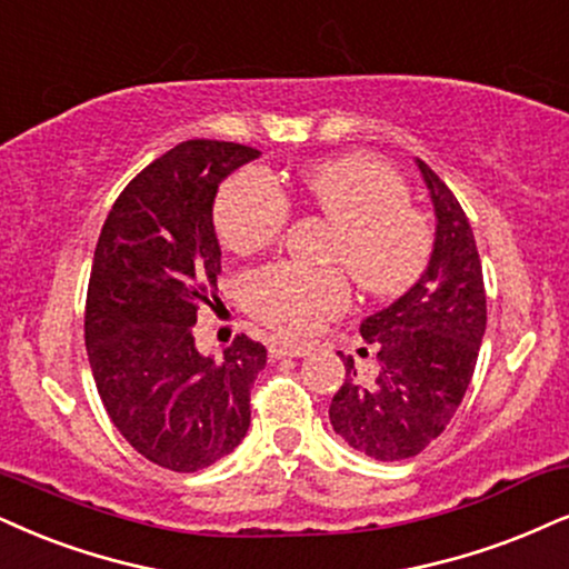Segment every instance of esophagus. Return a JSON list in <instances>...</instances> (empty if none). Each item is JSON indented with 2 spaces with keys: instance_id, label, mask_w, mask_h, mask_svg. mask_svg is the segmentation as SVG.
I'll return each mask as SVG.
<instances>
[{
  "instance_id": "34e87169",
  "label": "esophagus",
  "mask_w": 569,
  "mask_h": 569,
  "mask_svg": "<svg viewBox=\"0 0 569 569\" xmlns=\"http://www.w3.org/2000/svg\"><path fill=\"white\" fill-rule=\"evenodd\" d=\"M269 353L277 356V359H303V356L311 353V346L306 342H290V340H269Z\"/></svg>"
}]
</instances>
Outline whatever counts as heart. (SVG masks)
I'll use <instances>...</instances> for the list:
<instances>
[{
    "label": "heart",
    "instance_id": "1",
    "mask_svg": "<svg viewBox=\"0 0 569 569\" xmlns=\"http://www.w3.org/2000/svg\"><path fill=\"white\" fill-rule=\"evenodd\" d=\"M298 194L338 223L329 261L348 266L363 290L396 296L422 277L432 256V227L409 202V184L396 168L371 158L325 160L306 168ZM290 216V194L263 166L234 171L216 194V231L240 256L279 240ZM242 296L263 327L303 338L346 311L350 282L340 266L277 261L250 271Z\"/></svg>",
    "mask_w": 569,
    "mask_h": 569
}]
</instances>
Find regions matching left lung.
Returning a JSON list of instances; mask_svg holds the SVG:
<instances>
[{
	"instance_id": "left-lung-1",
	"label": "left lung",
	"mask_w": 569,
	"mask_h": 569,
	"mask_svg": "<svg viewBox=\"0 0 569 569\" xmlns=\"http://www.w3.org/2000/svg\"><path fill=\"white\" fill-rule=\"evenodd\" d=\"M438 216L427 271L396 303L363 319L361 338L377 350V377L346 382L329 406L335 432L377 461L425 451L459 409L486 335V284L472 227L446 181L417 160ZM367 356V348H361Z\"/></svg>"
}]
</instances>
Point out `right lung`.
Instances as JSON below:
<instances>
[{"label": "right lung", "mask_w": 569, "mask_h": 569, "mask_svg": "<svg viewBox=\"0 0 569 569\" xmlns=\"http://www.w3.org/2000/svg\"><path fill=\"white\" fill-rule=\"evenodd\" d=\"M261 152L189 139L126 184L91 263L83 338L118 432L152 465L198 472L240 446L266 348L237 335L223 359L194 348L202 306L219 303L216 189Z\"/></svg>", "instance_id": "1"}]
</instances>
